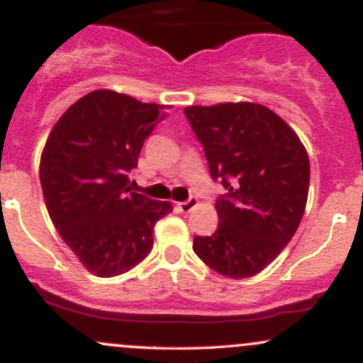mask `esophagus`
Here are the masks:
<instances>
[{
	"instance_id": "34e87169",
	"label": "esophagus",
	"mask_w": 363,
	"mask_h": 363,
	"mask_svg": "<svg viewBox=\"0 0 363 363\" xmlns=\"http://www.w3.org/2000/svg\"><path fill=\"white\" fill-rule=\"evenodd\" d=\"M196 203H198L196 201V198H189V199H186V201L177 203V208L182 211V213H189V211L194 208Z\"/></svg>"
}]
</instances>
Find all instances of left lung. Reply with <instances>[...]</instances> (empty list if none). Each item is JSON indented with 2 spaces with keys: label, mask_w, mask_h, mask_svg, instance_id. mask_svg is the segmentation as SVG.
<instances>
[{
  "label": "left lung",
  "mask_w": 363,
  "mask_h": 363,
  "mask_svg": "<svg viewBox=\"0 0 363 363\" xmlns=\"http://www.w3.org/2000/svg\"><path fill=\"white\" fill-rule=\"evenodd\" d=\"M184 114L205 148L211 177L227 189L215 205L218 228L196 235L194 252L223 277H254L301 225L311 177L306 147L261 104L189 106Z\"/></svg>",
  "instance_id": "1"
}]
</instances>
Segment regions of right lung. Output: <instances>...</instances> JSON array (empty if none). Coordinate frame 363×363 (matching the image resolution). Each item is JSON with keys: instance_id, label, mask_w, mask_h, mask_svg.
<instances>
[{"instance_id": "1", "label": "right lung", "mask_w": 363, "mask_h": 363, "mask_svg": "<svg viewBox=\"0 0 363 363\" xmlns=\"http://www.w3.org/2000/svg\"><path fill=\"white\" fill-rule=\"evenodd\" d=\"M167 109L114 90H94L54 124L40 157V186L54 227L95 277H118L152 251L167 201L131 193L129 172Z\"/></svg>"}]
</instances>
